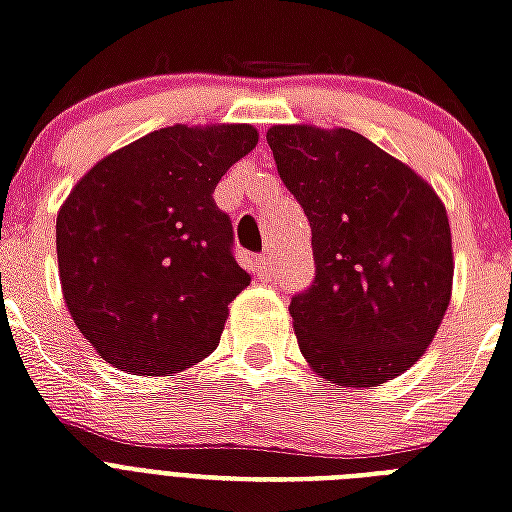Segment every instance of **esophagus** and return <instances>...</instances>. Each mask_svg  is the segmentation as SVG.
<instances>
[{
    "instance_id": "1",
    "label": "esophagus",
    "mask_w": 512,
    "mask_h": 512,
    "mask_svg": "<svg viewBox=\"0 0 512 512\" xmlns=\"http://www.w3.org/2000/svg\"><path fill=\"white\" fill-rule=\"evenodd\" d=\"M255 265H257V276H260V279H271L273 263H271V255H268V252H265V255L257 257Z\"/></svg>"
}]
</instances>
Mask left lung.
I'll return each mask as SVG.
<instances>
[{
    "mask_svg": "<svg viewBox=\"0 0 512 512\" xmlns=\"http://www.w3.org/2000/svg\"><path fill=\"white\" fill-rule=\"evenodd\" d=\"M265 138L311 223L316 279L289 303L305 361L342 388L404 374L452 297L444 201L353 130L276 124Z\"/></svg>",
    "mask_w": 512,
    "mask_h": 512,
    "instance_id": "8db88e82",
    "label": "left lung"
}]
</instances>
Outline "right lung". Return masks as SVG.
Segmentation results:
<instances>
[{
    "mask_svg": "<svg viewBox=\"0 0 512 512\" xmlns=\"http://www.w3.org/2000/svg\"><path fill=\"white\" fill-rule=\"evenodd\" d=\"M255 146L252 124H175L100 159L68 193L60 287L103 361L170 377L217 348L249 273L212 193Z\"/></svg>",
    "mask_w": 512,
    "mask_h": 512,
    "instance_id": "add662e5",
    "label": "right lung"
}]
</instances>
